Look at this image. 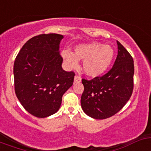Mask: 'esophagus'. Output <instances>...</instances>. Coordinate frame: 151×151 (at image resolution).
Instances as JSON below:
<instances>
[{
  "instance_id": "1",
  "label": "esophagus",
  "mask_w": 151,
  "mask_h": 151,
  "mask_svg": "<svg viewBox=\"0 0 151 151\" xmlns=\"http://www.w3.org/2000/svg\"><path fill=\"white\" fill-rule=\"evenodd\" d=\"M82 81V78L79 76H77V75H76L75 76V78H74V82H76V83H78V82H80Z\"/></svg>"
}]
</instances>
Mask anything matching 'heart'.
Listing matches in <instances>:
<instances>
[{
    "mask_svg": "<svg viewBox=\"0 0 151 151\" xmlns=\"http://www.w3.org/2000/svg\"><path fill=\"white\" fill-rule=\"evenodd\" d=\"M61 54L69 67L77 68L78 60H82L84 72L88 76L95 77L106 72L110 66L114 50L110 45L94 41L76 45L74 54L63 50Z\"/></svg>",
    "mask_w": 151,
    "mask_h": 151,
    "instance_id": "1",
    "label": "heart"
}]
</instances>
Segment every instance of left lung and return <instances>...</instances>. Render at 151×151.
Instances as JSON below:
<instances>
[{
    "label": "left lung",
    "instance_id": "1",
    "mask_svg": "<svg viewBox=\"0 0 151 151\" xmlns=\"http://www.w3.org/2000/svg\"><path fill=\"white\" fill-rule=\"evenodd\" d=\"M118 54L113 67L102 76L82 78L81 105L88 116L104 119L115 115L125 105L134 88V61L117 41Z\"/></svg>",
    "mask_w": 151,
    "mask_h": 151
}]
</instances>
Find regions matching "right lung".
<instances>
[{"mask_svg": "<svg viewBox=\"0 0 151 151\" xmlns=\"http://www.w3.org/2000/svg\"><path fill=\"white\" fill-rule=\"evenodd\" d=\"M63 36L42 34L22 46L13 65L14 88L25 110L38 118L60 109L64 93L74 81V72L62 69L59 45Z\"/></svg>", "mask_w": 151, "mask_h": 151, "instance_id": "add662e5", "label": "right lung"}]
</instances>
